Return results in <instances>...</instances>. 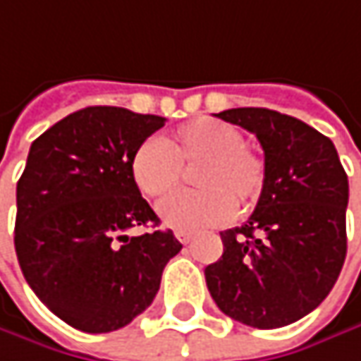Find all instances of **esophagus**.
I'll use <instances>...</instances> for the list:
<instances>
[{
  "label": "esophagus",
  "instance_id": "1",
  "mask_svg": "<svg viewBox=\"0 0 361 361\" xmlns=\"http://www.w3.org/2000/svg\"><path fill=\"white\" fill-rule=\"evenodd\" d=\"M176 238H178L180 244H188V242H192L194 233L192 231H176Z\"/></svg>",
  "mask_w": 361,
  "mask_h": 361
}]
</instances>
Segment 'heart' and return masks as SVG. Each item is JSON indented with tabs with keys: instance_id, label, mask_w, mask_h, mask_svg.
<instances>
[{
	"instance_id": "heart-1",
	"label": "heart",
	"mask_w": 361,
	"mask_h": 361,
	"mask_svg": "<svg viewBox=\"0 0 361 361\" xmlns=\"http://www.w3.org/2000/svg\"><path fill=\"white\" fill-rule=\"evenodd\" d=\"M194 169L198 190L180 192L159 204L167 227L196 231L227 223L233 213H247L260 200L267 183L264 159L246 147L240 128L219 119H196L165 138H148L134 150L130 171L147 198L169 194Z\"/></svg>"
}]
</instances>
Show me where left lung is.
Listing matches in <instances>:
<instances>
[{"label":"left lung","instance_id":"left-lung-1","mask_svg":"<svg viewBox=\"0 0 361 361\" xmlns=\"http://www.w3.org/2000/svg\"><path fill=\"white\" fill-rule=\"evenodd\" d=\"M256 134L267 183L246 223L221 233L223 256L204 269L219 310L254 329L287 326L331 293L347 254L349 183L337 148L273 109L216 114Z\"/></svg>","mask_w":361,"mask_h":361}]
</instances>
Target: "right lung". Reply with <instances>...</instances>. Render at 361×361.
<instances>
[{
    "instance_id": "1",
    "label": "right lung",
    "mask_w": 361,
    "mask_h": 361,
    "mask_svg": "<svg viewBox=\"0 0 361 361\" xmlns=\"http://www.w3.org/2000/svg\"><path fill=\"white\" fill-rule=\"evenodd\" d=\"M163 126L159 115L86 107L30 145L16 185L18 262L37 298L78 331L130 324L152 304L165 264L181 250L171 229L128 235L159 223L130 161Z\"/></svg>"
}]
</instances>
